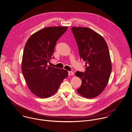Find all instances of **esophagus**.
<instances>
[{"mask_svg":"<svg viewBox=\"0 0 132 132\" xmlns=\"http://www.w3.org/2000/svg\"><path fill=\"white\" fill-rule=\"evenodd\" d=\"M74 74V73H73V72L72 71H68V75H72Z\"/></svg>","mask_w":132,"mask_h":132,"instance_id":"obj_1","label":"esophagus"}]
</instances>
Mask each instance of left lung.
<instances>
[{
    "mask_svg": "<svg viewBox=\"0 0 132 132\" xmlns=\"http://www.w3.org/2000/svg\"><path fill=\"white\" fill-rule=\"evenodd\" d=\"M80 59L86 62L85 72L76 71L81 85L77 92L87 98L100 95L106 87L112 67L108 45L102 36L87 27L71 28Z\"/></svg>",
    "mask_w": 132,
    "mask_h": 132,
    "instance_id": "obj_1",
    "label": "left lung"
}]
</instances>
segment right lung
Wrapping results in <instances>:
<instances>
[{
  "label": "right lung",
  "instance_id": "add662e5",
  "mask_svg": "<svg viewBox=\"0 0 132 132\" xmlns=\"http://www.w3.org/2000/svg\"><path fill=\"white\" fill-rule=\"evenodd\" d=\"M67 28L58 26L40 30L32 34L25 44L22 73L30 90L39 98L53 95L68 76L67 71L47 65L53 58L57 40Z\"/></svg>",
  "mask_w": 132,
  "mask_h": 132
}]
</instances>
